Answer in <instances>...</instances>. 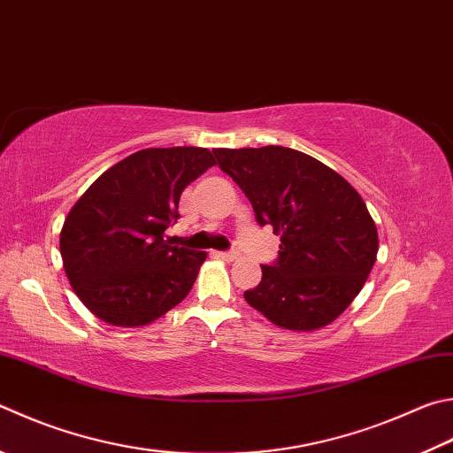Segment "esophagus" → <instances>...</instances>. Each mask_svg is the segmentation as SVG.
I'll return each mask as SVG.
<instances>
[{
  "instance_id": "obj_1",
  "label": "esophagus",
  "mask_w": 453,
  "mask_h": 453,
  "mask_svg": "<svg viewBox=\"0 0 453 453\" xmlns=\"http://www.w3.org/2000/svg\"><path fill=\"white\" fill-rule=\"evenodd\" d=\"M216 255H218L219 259H224V261H235L237 255H240V253H237V251H218Z\"/></svg>"
}]
</instances>
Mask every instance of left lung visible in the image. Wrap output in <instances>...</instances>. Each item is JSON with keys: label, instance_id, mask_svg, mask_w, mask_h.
Returning a JSON list of instances; mask_svg holds the SVG:
<instances>
[{"label": "left lung", "instance_id": "left-lung-1", "mask_svg": "<svg viewBox=\"0 0 453 453\" xmlns=\"http://www.w3.org/2000/svg\"><path fill=\"white\" fill-rule=\"evenodd\" d=\"M218 166L253 205L259 226L281 235L273 265L243 297L289 331H317L341 315L372 271L374 219L347 180L285 146L218 148Z\"/></svg>", "mask_w": 453, "mask_h": 453}]
</instances>
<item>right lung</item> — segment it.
Listing matches in <instances>:
<instances>
[{
    "label": "right lung",
    "instance_id": "right-lung-1",
    "mask_svg": "<svg viewBox=\"0 0 453 453\" xmlns=\"http://www.w3.org/2000/svg\"><path fill=\"white\" fill-rule=\"evenodd\" d=\"M208 148H146L98 176L61 229L65 273L83 305L117 326H144L174 309L205 251L178 248L166 229L184 188L211 168Z\"/></svg>",
    "mask_w": 453,
    "mask_h": 453
}]
</instances>
